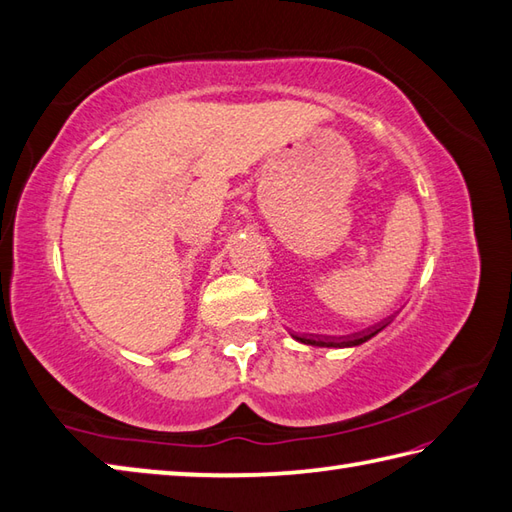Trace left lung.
<instances>
[{"label":"left lung","mask_w":512,"mask_h":512,"mask_svg":"<svg viewBox=\"0 0 512 512\" xmlns=\"http://www.w3.org/2000/svg\"><path fill=\"white\" fill-rule=\"evenodd\" d=\"M393 317V315H390ZM390 317H386V319H382V322H377V324H373V326H368V328H364V330H359V333H353V335H342V337H328V335H313V337H297V335H293L297 342H302V344H310V346H322V348H346V346H359V344H364L366 339H370L373 335H377L379 330H382L384 326H388V322H390Z\"/></svg>","instance_id":"8db88e82"}]
</instances>
